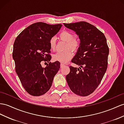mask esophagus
Wrapping results in <instances>:
<instances>
[{
	"label": "esophagus",
	"instance_id": "obj_1",
	"mask_svg": "<svg viewBox=\"0 0 124 124\" xmlns=\"http://www.w3.org/2000/svg\"><path fill=\"white\" fill-rule=\"evenodd\" d=\"M64 66H65V65H64V64H60V68H62L63 67H64Z\"/></svg>",
	"mask_w": 124,
	"mask_h": 124
}]
</instances>
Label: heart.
Returning a JSON list of instances; mask_svg holds the SVG:
<instances>
[{
    "mask_svg": "<svg viewBox=\"0 0 124 124\" xmlns=\"http://www.w3.org/2000/svg\"><path fill=\"white\" fill-rule=\"evenodd\" d=\"M59 37L62 40L67 42L66 49H70L76 52L79 47V42L77 39L74 38V35L70 31H63L59 34ZM51 50H55L56 47V39L55 37L50 39L49 41ZM72 57V53L70 50L68 49L62 52H58L54 55L53 58L54 61L59 62L62 64L67 62Z\"/></svg>",
    "mask_w": 124,
    "mask_h": 124,
    "instance_id": "obj_1",
    "label": "heart"
}]
</instances>
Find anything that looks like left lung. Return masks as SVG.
<instances>
[{"instance_id": "left-lung-1", "label": "left lung", "mask_w": 124, "mask_h": 124, "mask_svg": "<svg viewBox=\"0 0 124 124\" xmlns=\"http://www.w3.org/2000/svg\"><path fill=\"white\" fill-rule=\"evenodd\" d=\"M76 32L80 44L71 62L79 68L70 66L66 78L71 91L81 96L91 94L101 83L107 70L109 48L104 34L85 22L64 23ZM81 68H83L81 70Z\"/></svg>"}]
</instances>
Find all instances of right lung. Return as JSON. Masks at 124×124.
<instances>
[{
	"label": "right lung",
	"mask_w": 124,
	"mask_h": 124,
	"mask_svg": "<svg viewBox=\"0 0 124 124\" xmlns=\"http://www.w3.org/2000/svg\"><path fill=\"white\" fill-rule=\"evenodd\" d=\"M62 26V24L36 23L27 27L15 39L13 52L15 70L24 89L32 96L47 93L60 68L59 62H50L45 68L41 64L50 62L49 41Z\"/></svg>",
	"instance_id": "1"
}]
</instances>
